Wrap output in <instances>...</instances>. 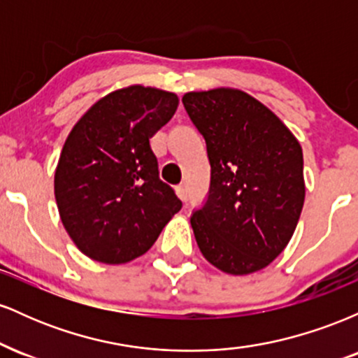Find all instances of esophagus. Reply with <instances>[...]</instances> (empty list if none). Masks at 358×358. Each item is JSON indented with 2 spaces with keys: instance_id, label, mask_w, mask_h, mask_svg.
Segmentation results:
<instances>
[{
  "instance_id": "esophagus-1",
  "label": "esophagus",
  "mask_w": 358,
  "mask_h": 358,
  "mask_svg": "<svg viewBox=\"0 0 358 358\" xmlns=\"http://www.w3.org/2000/svg\"><path fill=\"white\" fill-rule=\"evenodd\" d=\"M176 193H178V196L183 200V202H187L188 196H190V192H188V185H185V183L180 185V187L176 188Z\"/></svg>"
}]
</instances>
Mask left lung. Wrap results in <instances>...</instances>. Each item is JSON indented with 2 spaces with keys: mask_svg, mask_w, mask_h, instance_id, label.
I'll return each mask as SVG.
<instances>
[{
  "mask_svg": "<svg viewBox=\"0 0 358 358\" xmlns=\"http://www.w3.org/2000/svg\"><path fill=\"white\" fill-rule=\"evenodd\" d=\"M182 102L210 162L207 202L190 219L200 252L234 276L264 269L285 250L301 215V146L244 90L187 92Z\"/></svg>",
  "mask_w": 358,
  "mask_h": 358,
  "instance_id": "1",
  "label": "left lung"
}]
</instances>
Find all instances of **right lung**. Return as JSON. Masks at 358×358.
Segmentation results:
<instances>
[{"instance_id": "right-lung-1", "label": "right lung", "mask_w": 358, "mask_h": 358, "mask_svg": "<svg viewBox=\"0 0 358 358\" xmlns=\"http://www.w3.org/2000/svg\"><path fill=\"white\" fill-rule=\"evenodd\" d=\"M176 108L173 92L129 85L97 101L72 127L53 185L62 224L87 257L124 264L143 256L182 208L159 180L150 145Z\"/></svg>"}]
</instances>
